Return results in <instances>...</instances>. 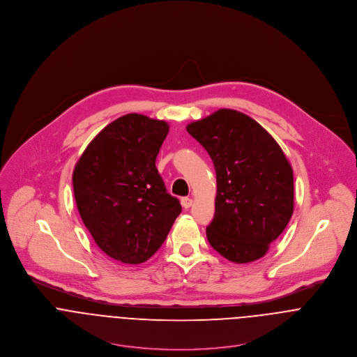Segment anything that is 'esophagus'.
<instances>
[{
	"mask_svg": "<svg viewBox=\"0 0 357 357\" xmlns=\"http://www.w3.org/2000/svg\"><path fill=\"white\" fill-rule=\"evenodd\" d=\"M181 204L184 208H190L192 206V199L191 198H183L181 199Z\"/></svg>",
	"mask_w": 357,
	"mask_h": 357,
	"instance_id": "34e87169",
	"label": "esophagus"
}]
</instances>
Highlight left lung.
Here are the masks:
<instances>
[{
  "mask_svg": "<svg viewBox=\"0 0 357 357\" xmlns=\"http://www.w3.org/2000/svg\"><path fill=\"white\" fill-rule=\"evenodd\" d=\"M210 155L217 180L210 246L236 264L264 257L294 210L293 169L275 139L249 115L221 108L187 126Z\"/></svg>",
  "mask_w": 357,
  "mask_h": 357,
  "instance_id": "left-lung-1",
  "label": "left lung"
}]
</instances>
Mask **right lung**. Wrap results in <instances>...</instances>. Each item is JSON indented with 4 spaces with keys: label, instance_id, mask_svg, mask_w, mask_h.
Here are the masks:
<instances>
[{
    "label": "right lung",
    "instance_id": "add662e5",
    "mask_svg": "<svg viewBox=\"0 0 357 357\" xmlns=\"http://www.w3.org/2000/svg\"><path fill=\"white\" fill-rule=\"evenodd\" d=\"M167 133L165 121L123 115L102 129L75 165L79 215L102 252L123 264L153 257L181 213L155 166Z\"/></svg>",
    "mask_w": 357,
    "mask_h": 357
}]
</instances>
